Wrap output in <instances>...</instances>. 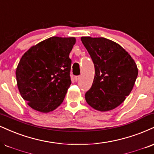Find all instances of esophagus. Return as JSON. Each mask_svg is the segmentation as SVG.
<instances>
[{
  "label": "esophagus",
  "mask_w": 154,
  "mask_h": 154,
  "mask_svg": "<svg viewBox=\"0 0 154 154\" xmlns=\"http://www.w3.org/2000/svg\"><path fill=\"white\" fill-rule=\"evenodd\" d=\"M79 79H80V76H75V80L76 82H77Z\"/></svg>",
  "instance_id": "34e87169"
}]
</instances>
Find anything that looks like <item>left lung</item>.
I'll list each match as a JSON object with an SVG mask.
<instances>
[{
    "label": "left lung",
    "instance_id": "8db88e82",
    "mask_svg": "<svg viewBox=\"0 0 154 154\" xmlns=\"http://www.w3.org/2000/svg\"><path fill=\"white\" fill-rule=\"evenodd\" d=\"M95 65V77L85 100L92 108L106 112L123 103L132 91L138 67L128 51L103 37H81Z\"/></svg>",
    "mask_w": 154,
    "mask_h": 154
}]
</instances>
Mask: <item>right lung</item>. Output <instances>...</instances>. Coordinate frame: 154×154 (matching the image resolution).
<instances>
[{"label":"right lung","mask_w":154,"mask_h":154,"mask_svg":"<svg viewBox=\"0 0 154 154\" xmlns=\"http://www.w3.org/2000/svg\"><path fill=\"white\" fill-rule=\"evenodd\" d=\"M75 37L52 36L31 47L16 70L17 86L27 104L41 112L54 110L71 85L69 53Z\"/></svg>","instance_id":"obj_1"}]
</instances>
